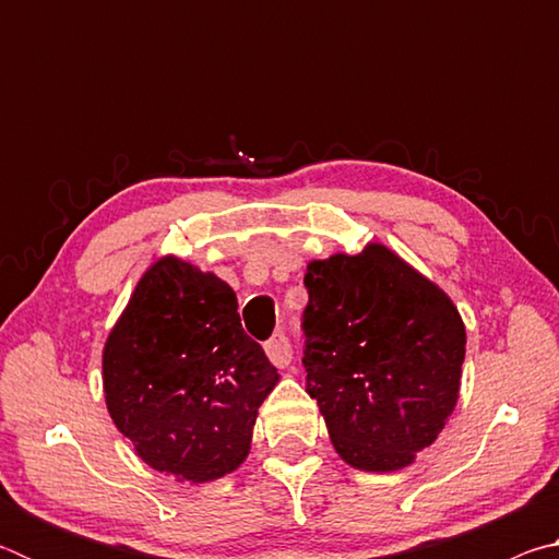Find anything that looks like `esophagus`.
Listing matches in <instances>:
<instances>
[{
  "label": "esophagus",
  "instance_id": "obj_1",
  "mask_svg": "<svg viewBox=\"0 0 559 559\" xmlns=\"http://www.w3.org/2000/svg\"><path fill=\"white\" fill-rule=\"evenodd\" d=\"M266 355L269 359L276 367H286L290 365V357H293V349H290V340L288 335L283 333V330H278V333H273L271 340H266Z\"/></svg>",
  "mask_w": 559,
  "mask_h": 559
}]
</instances>
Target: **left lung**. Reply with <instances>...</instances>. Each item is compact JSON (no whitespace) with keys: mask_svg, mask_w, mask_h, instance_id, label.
<instances>
[{"mask_svg":"<svg viewBox=\"0 0 559 559\" xmlns=\"http://www.w3.org/2000/svg\"><path fill=\"white\" fill-rule=\"evenodd\" d=\"M306 288L302 367L333 447L355 468L409 466L459 400V310L380 243L313 261Z\"/></svg>","mask_w":559,"mask_h":559,"instance_id":"1","label":"left lung"}]
</instances>
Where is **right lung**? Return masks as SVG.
<instances>
[{
    "label": "right lung",
    "instance_id": "right-lung-1",
    "mask_svg": "<svg viewBox=\"0 0 559 559\" xmlns=\"http://www.w3.org/2000/svg\"><path fill=\"white\" fill-rule=\"evenodd\" d=\"M236 293L214 273L163 259L103 349L108 412L140 459L192 484L246 459L261 402L278 382L243 333Z\"/></svg>",
    "mask_w": 559,
    "mask_h": 559
}]
</instances>
